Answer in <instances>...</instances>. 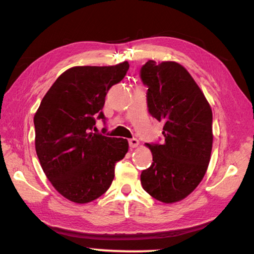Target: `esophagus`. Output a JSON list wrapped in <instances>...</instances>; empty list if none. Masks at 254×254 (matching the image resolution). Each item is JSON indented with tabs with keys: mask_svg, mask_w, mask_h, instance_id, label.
I'll list each match as a JSON object with an SVG mask.
<instances>
[{
	"mask_svg": "<svg viewBox=\"0 0 254 254\" xmlns=\"http://www.w3.org/2000/svg\"><path fill=\"white\" fill-rule=\"evenodd\" d=\"M128 145H130V148H136L139 145V140L135 139V137L130 139L128 140Z\"/></svg>",
	"mask_w": 254,
	"mask_h": 254,
	"instance_id": "obj_1",
	"label": "esophagus"
}]
</instances>
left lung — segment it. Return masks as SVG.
Returning <instances> with one entry per match:
<instances>
[{
    "label": "left lung",
    "mask_w": 254,
    "mask_h": 254,
    "mask_svg": "<svg viewBox=\"0 0 254 254\" xmlns=\"http://www.w3.org/2000/svg\"><path fill=\"white\" fill-rule=\"evenodd\" d=\"M151 117L162 121L161 143H147L152 163L141 173L145 191L162 203L188 196L204 178L213 145V114L198 85L174 62L148 60L140 69Z\"/></svg>",
    "instance_id": "obj_1"
}]
</instances>
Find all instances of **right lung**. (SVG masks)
Wrapping results in <instances>:
<instances>
[{
	"instance_id": "1",
	"label": "right lung",
	"mask_w": 254,
	"mask_h": 254,
	"mask_svg": "<svg viewBox=\"0 0 254 254\" xmlns=\"http://www.w3.org/2000/svg\"><path fill=\"white\" fill-rule=\"evenodd\" d=\"M128 67L124 62L69 68L47 92L34 115L42 170L56 190L74 203H89L104 194L114 179L115 165L127 152V139L103 135L95 124L97 120L106 124L102 111L105 96Z\"/></svg>"
}]
</instances>
